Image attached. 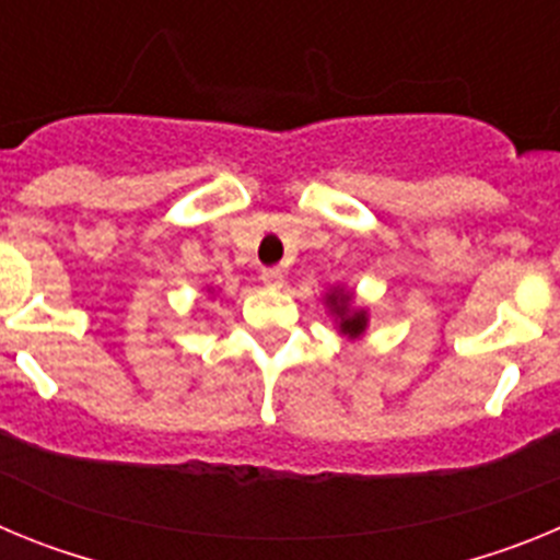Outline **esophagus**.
Returning a JSON list of instances; mask_svg holds the SVG:
<instances>
[{
    "label": "esophagus",
    "instance_id": "obj_1",
    "mask_svg": "<svg viewBox=\"0 0 560 560\" xmlns=\"http://www.w3.org/2000/svg\"><path fill=\"white\" fill-rule=\"evenodd\" d=\"M260 280H264V285H269V289H280V285H283V271L264 269L260 271Z\"/></svg>",
    "mask_w": 560,
    "mask_h": 560
}]
</instances>
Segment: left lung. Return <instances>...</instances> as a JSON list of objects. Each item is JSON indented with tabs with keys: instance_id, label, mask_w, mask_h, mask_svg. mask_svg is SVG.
I'll return each mask as SVG.
<instances>
[{
	"instance_id": "1",
	"label": "left lung",
	"mask_w": 560,
	"mask_h": 560,
	"mask_svg": "<svg viewBox=\"0 0 560 560\" xmlns=\"http://www.w3.org/2000/svg\"><path fill=\"white\" fill-rule=\"evenodd\" d=\"M325 303H328L330 314L336 316V323H339V330L350 339L361 336L368 330V311L364 308H353V300H350L348 291L334 289L328 296H325Z\"/></svg>"
}]
</instances>
